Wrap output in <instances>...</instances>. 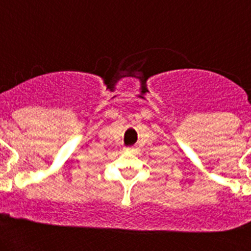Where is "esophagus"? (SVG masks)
<instances>
[{"label":"esophagus","mask_w":251,"mask_h":251,"mask_svg":"<svg viewBox=\"0 0 251 251\" xmlns=\"http://www.w3.org/2000/svg\"><path fill=\"white\" fill-rule=\"evenodd\" d=\"M125 150L127 151V152H130V153H135V152H136L135 147H126Z\"/></svg>","instance_id":"34e87169"}]
</instances>
